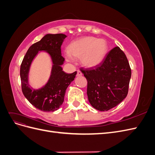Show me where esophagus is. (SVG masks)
<instances>
[{"label":"esophagus","instance_id":"34e87169","mask_svg":"<svg viewBox=\"0 0 155 155\" xmlns=\"http://www.w3.org/2000/svg\"><path fill=\"white\" fill-rule=\"evenodd\" d=\"M82 75H83V74H82V72L80 71V70H77V75H76V76L78 77V76H81Z\"/></svg>","mask_w":155,"mask_h":155}]
</instances>
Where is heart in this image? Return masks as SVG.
<instances>
[{"label":"heart","instance_id":"obj_1","mask_svg":"<svg viewBox=\"0 0 155 155\" xmlns=\"http://www.w3.org/2000/svg\"><path fill=\"white\" fill-rule=\"evenodd\" d=\"M107 49L104 39H97L94 37H83L72 41L68 46L67 59L71 61L73 58H81L84 66L94 67L104 60Z\"/></svg>","mask_w":155,"mask_h":155}]
</instances>
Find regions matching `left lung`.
I'll use <instances>...</instances> for the list:
<instances>
[{"mask_svg": "<svg viewBox=\"0 0 155 155\" xmlns=\"http://www.w3.org/2000/svg\"><path fill=\"white\" fill-rule=\"evenodd\" d=\"M80 70L87 80L88 101L94 109L109 110L127 95L131 69L118 46L112 48L99 65Z\"/></svg>", "mask_w": 155, "mask_h": 155, "instance_id": "1", "label": "left lung"}]
</instances>
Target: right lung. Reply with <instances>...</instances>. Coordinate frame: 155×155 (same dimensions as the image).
I'll list each match as a JSON object with an SVG mask.
<instances>
[{"label": "right lung", "mask_w": 155, "mask_h": 155, "mask_svg": "<svg viewBox=\"0 0 155 155\" xmlns=\"http://www.w3.org/2000/svg\"><path fill=\"white\" fill-rule=\"evenodd\" d=\"M67 35L63 34H46L41 41L33 44L28 50L21 65L20 76L23 94L30 104L44 112L57 110L64 101L68 85L76 77L77 72L67 74L61 65L64 59L61 46ZM39 51H46L51 57L53 65L48 82L39 89H32L28 83V74L32 61Z\"/></svg>", "instance_id": "right-lung-1"}]
</instances>
